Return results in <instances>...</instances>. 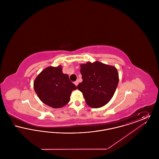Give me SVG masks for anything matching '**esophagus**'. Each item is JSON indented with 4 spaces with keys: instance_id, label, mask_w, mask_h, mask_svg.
I'll return each instance as SVG.
<instances>
[{
    "instance_id": "1",
    "label": "esophagus",
    "mask_w": 159,
    "mask_h": 159,
    "mask_svg": "<svg viewBox=\"0 0 159 159\" xmlns=\"http://www.w3.org/2000/svg\"><path fill=\"white\" fill-rule=\"evenodd\" d=\"M74 83H75V84L76 86H77L78 84H79V82H78V80H76V81H75V82H74Z\"/></svg>"
}]
</instances>
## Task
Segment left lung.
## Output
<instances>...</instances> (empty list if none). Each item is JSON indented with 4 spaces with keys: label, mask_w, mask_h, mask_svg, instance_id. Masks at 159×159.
<instances>
[{
    "label": "left lung",
    "mask_w": 159,
    "mask_h": 159,
    "mask_svg": "<svg viewBox=\"0 0 159 159\" xmlns=\"http://www.w3.org/2000/svg\"><path fill=\"white\" fill-rule=\"evenodd\" d=\"M83 81L77 88L82 92L86 104L92 108L105 106L112 98L119 83L116 67L98 61L80 66Z\"/></svg>",
    "instance_id": "obj_1"
}]
</instances>
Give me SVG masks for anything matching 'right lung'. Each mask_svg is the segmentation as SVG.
Instances as JSON below:
<instances>
[{
    "label": "right lung",
    "mask_w": 159,
    "mask_h": 159,
    "mask_svg": "<svg viewBox=\"0 0 159 159\" xmlns=\"http://www.w3.org/2000/svg\"><path fill=\"white\" fill-rule=\"evenodd\" d=\"M34 88L40 99L52 108H61L70 100L72 91L77 87L67 75L63 74L61 66L49 67L36 77Z\"/></svg>",
    "instance_id": "right-lung-1"
}]
</instances>
